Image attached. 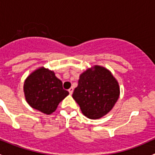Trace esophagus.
<instances>
[{
    "label": "esophagus",
    "instance_id": "esophagus-1",
    "mask_svg": "<svg viewBox=\"0 0 155 155\" xmlns=\"http://www.w3.org/2000/svg\"><path fill=\"white\" fill-rule=\"evenodd\" d=\"M68 91H69V93H70V94L71 95L73 92V87H70V88L68 90Z\"/></svg>",
    "mask_w": 155,
    "mask_h": 155
}]
</instances>
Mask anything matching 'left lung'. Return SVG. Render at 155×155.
Here are the masks:
<instances>
[{
	"instance_id": "left-lung-1",
	"label": "left lung",
	"mask_w": 155,
	"mask_h": 155,
	"mask_svg": "<svg viewBox=\"0 0 155 155\" xmlns=\"http://www.w3.org/2000/svg\"><path fill=\"white\" fill-rule=\"evenodd\" d=\"M119 95V84L110 70L94 65L80 74L73 98L85 116L99 119L112 110Z\"/></svg>"
}]
</instances>
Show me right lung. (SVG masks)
Returning a JSON list of instances; mask_svg holds the SVG:
<instances>
[{"instance_id": "obj_1", "label": "right lung", "mask_w": 155, "mask_h": 155, "mask_svg": "<svg viewBox=\"0 0 155 155\" xmlns=\"http://www.w3.org/2000/svg\"><path fill=\"white\" fill-rule=\"evenodd\" d=\"M25 97L31 107L46 115H51L69 94L54 72L44 67L36 69L25 79Z\"/></svg>"}]
</instances>
